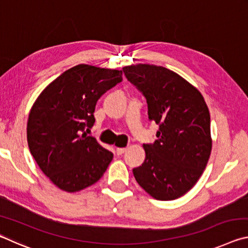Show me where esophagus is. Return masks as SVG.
Listing matches in <instances>:
<instances>
[{"instance_id":"obj_1","label":"esophagus","mask_w":248,"mask_h":248,"mask_svg":"<svg viewBox=\"0 0 248 248\" xmlns=\"http://www.w3.org/2000/svg\"><path fill=\"white\" fill-rule=\"evenodd\" d=\"M125 151H127V148H117L116 149V152H117V154H118V155L124 154Z\"/></svg>"}]
</instances>
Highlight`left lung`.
I'll return each mask as SVG.
<instances>
[{
	"instance_id": "8db88e82",
	"label": "left lung",
	"mask_w": 248,
	"mask_h": 248,
	"mask_svg": "<svg viewBox=\"0 0 248 248\" xmlns=\"http://www.w3.org/2000/svg\"><path fill=\"white\" fill-rule=\"evenodd\" d=\"M148 104L157 140L143 144L145 161L133 169L138 184L154 199L174 200L189 191L207 166L212 148L210 114L200 92L163 66L123 69Z\"/></svg>"
}]
</instances>
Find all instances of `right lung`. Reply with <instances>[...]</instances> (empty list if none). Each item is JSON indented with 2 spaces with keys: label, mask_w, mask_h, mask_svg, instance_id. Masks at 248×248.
<instances>
[{
  "label": "right lung",
  "mask_w": 248,
  "mask_h": 248,
  "mask_svg": "<svg viewBox=\"0 0 248 248\" xmlns=\"http://www.w3.org/2000/svg\"><path fill=\"white\" fill-rule=\"evenodd\" d=\"M118 70L78 64L46 87L28 117L27 141L43 173L60 189L75 192L95 184L112 159L85 130L95 124L100 96L123 81Z\"/></svg>",
  "instance_id": "obj_1"
}]
</instances>
